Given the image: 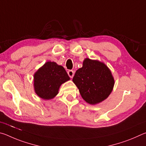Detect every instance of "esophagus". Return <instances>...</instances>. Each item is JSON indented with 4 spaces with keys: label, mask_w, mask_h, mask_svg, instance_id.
<instances>
[{
    "label": "esophagus",
    "mask_w": 146,
    "mask_h": 146,
    "mask_svg": "<svg viewBox=\"0 0 146 146\" xmlns=\"http://www.w3.org/2000/svg\"><path fill=\"white\" fill-rule=\"evenodd\" d=\"M68 75L70 76V78H73L75 73H74V71L73 70H70V71H68Z\"/></svg>",
    "instance_id": "34e87169"
}]
</instances>
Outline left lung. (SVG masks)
Here are the masks:
<instances>
[{
	"label": "left lung",
	"mask_w": 146,
	"mask_h": 146,
	"mask_svg": "<svg viewBox=\"0 0 146 146\" xmlns=\"http://www.w3.org/2000/svg\"><path fill=\"white\" fill-rule=\"evenodd\" d=\"M73 82L84 100L95 105L106 100L112 92L115 80L106 64L97 60L86 58L83 65L76 71Z\"/></svg>",
	"instance_id": "obj_1"
}]
</instances>
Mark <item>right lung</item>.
Here are the masks:
<instances>
[{
	"label": "right lung",
	"instance_id": "obj_1",
	"mask_svg": "<svg viewBox=\"0 0 146 146\" xmlns=\"http://www.w3.org/2000/svg\"><path fill=\"white\" fill-rule=\"evenodd\" d=\"M70 80L62 66L55 62H46L34 74L35 92L44 100H51L58 93L60 86Z\"/></svg>",
	"mask_w": 146,
	"mask_h": 146
}]
</instances>
